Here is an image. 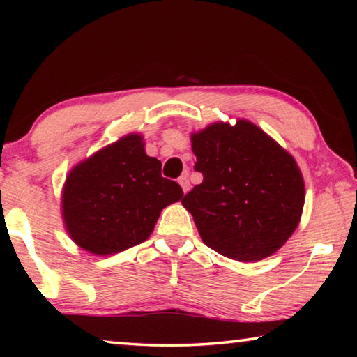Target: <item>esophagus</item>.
<instances>
[{"label":"esophagus","instance_id":"obj_1","mask_svg":"<svg viewBox=\"0 0 357 357\" xmlns=\"http://www.w3.org/2000/svg\"><path fill=\"white\" fill-rule=\"evenodd\" d=\"M178 183H179V185L183 187V190H184V193L190 189V183H189V178L185 176V174H183V176H181L179 179H178Z\"/></svg>","mask_w":357,"mask_h":357}]
</instances>
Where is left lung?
Returning a JSON list of instances; mask_svg holds the SVG:
<instances>
[{
	"label": "left lung",
	"instance_id": "left-lung-1",
	"mask_svg": "<svg viewBox=\"0 0 357 357\" xmlns=\"http://www.w3.org/2000/svg\"><path fill=\"white\" fill-rule=\"evenodd\" d=\"M203 183L183 198L211 249L238 261L273 255L298 227L304 179L285 149L249 121L192 135Z\"/></svg>",
	"mask_w": 357,
	"mask_h": 357
}]
</instances>
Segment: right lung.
<instances>
[{
    "instance_id": "obj_1",
    "label": "right lung",
    "mask_w": 357,
    "mask_h": 357,
    "mask_svg": "<svg viewBox=\"0 0 357 357\" xmlns=\"http://www.w3.org/2000/svg\"><path fill=\"white\" fill-rule=\"evenodd\" d=\"M140 135H128L82 162L66 179L63 215L70 238L96 255L146 241L160 211L184 195L160 173Z\"/></svg>"
}]
</instances>
